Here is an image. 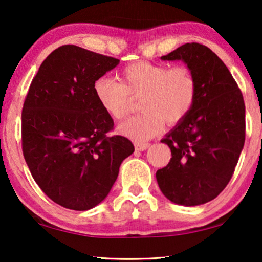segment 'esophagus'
Here are the masks:
<instances>
[{
    "instance_id": "1",
    "label": "esophagus",
    "mask_w": 262,
    "mask_h": 262,
    "mask_svg": "<svg viewBox=\"0 0 262 262\" xmlns=\"http://www.w3.org/2000/svg\"><path fill=\"white\" fill-rule=\"evenodd\" d=\"M149 146H150V144H147V143H137L135 145L136 150L137 151H144V150H146Z\"/></svg>"
}]
</instances>
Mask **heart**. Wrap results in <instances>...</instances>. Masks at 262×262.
Wrapping results in <instances>:
<instances>
[{
	"label": "heart",
	"mask_w": 262,
	"mask_h": 262,
	"mask_svg": "<svg viewBox=\"0 0 262 262\" xmlns=\"http://www.w3.org/2000/svg\"><path fill=\"white\" fill-rule=\"evenodd\" d=\"M123 82L101 77L93 84L94 97L100 107L115 119H123L130 111L132 97H142L140 115L120 123V135L144 142L161 132L164 122L180 123L194 107L197 80L194 72L183 65L139 61L123 71Z\"/></svg>",
	"instance_id": "heart-1"
}]
</instances>
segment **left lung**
Instances as JSON below:
<instances>
[{
	"label": "left lung",
	"instance_id": "1",
	"mask_svg": "<svg viewBox=\"0 0 262 262\" xmlns=\"http://www.w3.org/2000/svg\"><path fill=\"white\" fill-rule=\"evenodd\" d=\"M181 60L194 72L197 98L183 120L165 135L171 159L157 170L158 187L185 207L214 200L233 176L245 144V103L227 66L200 43H185L161 58Z\"/></svg>",
	"mask_w": 262,
	"mask_h": 262
}]
</instances>
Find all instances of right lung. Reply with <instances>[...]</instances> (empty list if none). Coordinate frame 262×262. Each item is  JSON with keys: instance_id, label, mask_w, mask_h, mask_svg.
<instances>
[{"instance_id": "obj_1", "label": "right lung", "mask_w": 262, "mask_h": 262, "mask_svg": "<svg viewBox=\"0 0 262 262\" xmlns=\"http://www.w3.org/2000/svg\"><path fill=\"white\" fill-rule=\"evenodd\" d=\"M119 60L73 45L41 63L22 110V149L30 173L49 199L73 210L103 202L119 166L134 154L130 140L107 137L113 120L93 92Z\"/></svg>"}]
</instances>
